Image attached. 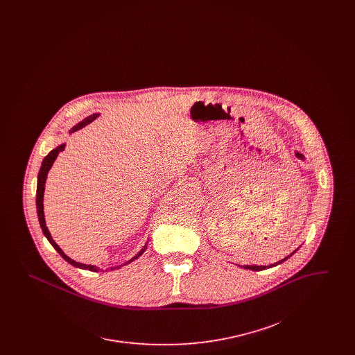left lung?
Here are the masks:
<instances>
[{
	"label": "left lung",
	"instance_id": "8db88e82",
	"mask_svg": "<svg viewBox=\"0 0 355 355\" xmlns=\"http://www.w3.org/2000/svg\"><path fill=\"white\" fill-rule=\"evenodd\" d=\"M295 155L300 158V159H304V155L301 154V153L295 152ZM295 253V252H294ZM293 254H290V255H287L286 258H284V259H281V261H278V262H275V263H272V265H269V266H250V265H246V266H242L243 269H249V270L254 271H261L265 270V269H268V268H274V266H277V265H279V263H282V262H285L288 257H291Z\"/></svg>",
	"mask_w": 355,
	"mask_h": 355
}]
</instances>
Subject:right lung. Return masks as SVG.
<instances>
[{"label": "right lung", "mask_w": 355, "mask_h": 355, "mask_svg": "<svg viewBox=\"0 0 355 355\" xmlns=\"http://www.w3.org/2000/svg\"><path fill=\"white\" fill-rule=\"evenodd\" d=\"M100 114H92V116H89V117H86V119H83L80 123H77L69 133H73V132H77L78 129H81V128H84L86 126L87 123H90L92 121H94V119H97ZM64 149H65V144H62V145H60V146H57L55 149H53L45 158H44V161H42V165H41V169H40V173H38V180H37V200H35V205H37V214H38V220H40V225H41V229H42V233L45 234V236L48 238V241L51 242V246L58 252V254L69 262L70 265H73V266H76V268H80V269H85V270H90V271H100L101 269L100 268H97V266H93V265H85V263H80V262H76L74 259H71V258H69L67 254L64 253L62 250H61V248L54 242V239L51 238V233H49V230H48V227H46V222H45V216H44V191H45V182H46V177H48V173H49V170H51V165H53V162L55 161V158H57V155L60 154L61 152H64ZM148 245V243H146ZM144 246L141 250H139V253L135 254V257L130 259V261H128L126 263H123V265H128V263H130V262H133L135 259H137L138 257H141L144 252L146 250V248L148 246ZM122 266V265H121ZM119 266V268H121ZM112 269H119V266L117 268H112Z\"/></svg>", "instance_id": "obj_1"}]
</instances>
